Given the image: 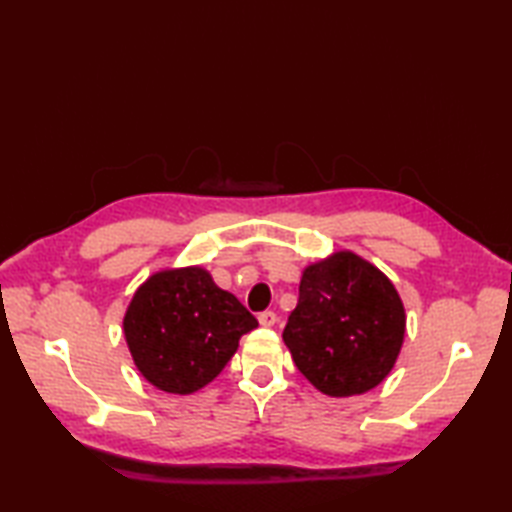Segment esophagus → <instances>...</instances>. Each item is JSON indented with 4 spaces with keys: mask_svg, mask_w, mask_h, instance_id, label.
I'll return each mask as SVG.
<instances>
[{
    "mask_svg": "<svg viewBox=\"0 0 512 512\" xmlns=\"http://www.w3.org/2000/svg\"><path fill=\"white\" fill-rule=\"evenodd\" d=\"M257 321L264 325V328H273V325L277 323V314L275 312H270V310H266V312H262L257 317Z\"/></svg>",
    "mask_w": 512,
    "mask_h": 512,
    "instance_id": "34e87169",
    "label": "esophagus"
}]
</instances>
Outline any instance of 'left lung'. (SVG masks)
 <instances>
[{
  "mask_svg": "<svg viewBox=\"0 0 512 512\" xmlns=\"http://www.w3.org/2000/svg\"><path fill=\"white\" fill-rule=\"evenodd\" d=\"M407 314L391 279L354 250L303 268L284 343L299 372L330 398L361 396L394 369Z\"/></svg>",
  "mask_w": 512,
  "mask_h": 512,
  "instance_id": "1",
  "label": "left lung"
}]
</instances>
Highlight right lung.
I'll use <instances>...</instances> for the list:
<instances>
[{
	"label": "right lung",
	"instance_id": "add662e5",
	"mask_svg": "<svg viewBox=\"0 0 512 512\" xmlns=\"http://www.w3.org/2000/svg\"><path fill=\"white\" fill-rule=\"evenodd\" d=\"M257 319L202 266L160 268L134 292L123 334L147 383L191 396L222 372Z\"/></svg>",
	"mask_w": 512,
	"mask_h": 512
}]
</instances>
